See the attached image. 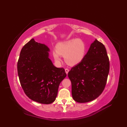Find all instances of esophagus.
Listing matches in <instances>:
<instances>
[{"instance_id":"esophagus-1","label":"esophagus","mask_w":127,"mask_h":127,"mask_svg":"<svg viewBox=\"0 0 127 127\" xmlns=\"http://www.w3.org/2000/svg\"><path fill=\"white\" fill-rule=\"evenodd\" d=\"M65 73L66 74H68V72H69V69H68V68H66L65 69Z\"/></svg>"}]
</instances>
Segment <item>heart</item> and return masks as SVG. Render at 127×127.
<instances>
[{"label":"heart","mask_w":127,"mask_h":127,"mask_svg":"<svg viewBox=\"0 0 127 127\" xmlns=\"http://www.w3.org/2000/svg\"><path fill=\"white\" fill-rule=\"evenodd\" d=\"M86 50V44L84 41L80 38H73L58 43L57 50L53 51V55L57 62H61L63 55L66 63L70 65H76L82 61Z\"/></svg>","instance_id":"obj_1"}]
</instances>
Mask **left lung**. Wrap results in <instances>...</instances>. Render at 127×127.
Returning <instances> with one entry per match:
<instances>
[{
    "mask_svg": "<svg viewBox=\"0 0 127 127\" xmlns=\"http://www.w3.org/2000/svg\"><path fill=\"white\" fill-rule=\"evenodd\" d=\"M109 69L106 48L95 39L82 61L72 67L68 73L72 83L73 100L85 103L98 97L106 86Z\"/></svg>",
    "mask_w": 127,
    "mask_h": 127,
    "instance_id": "left-lung-1",
    "label": "left lung"
}]
</instances>
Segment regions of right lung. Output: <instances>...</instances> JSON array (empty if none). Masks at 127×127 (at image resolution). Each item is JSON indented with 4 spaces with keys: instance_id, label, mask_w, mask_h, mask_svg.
Segmentation results:
<instances>
[{
    "instance_id": "1",
    "label": "right lung",
    "mask_w": 127,
    "mask_h": 127,
    "mask_svg": "<svg viewBox=\"0 0 127 127\" xmlns=\"http://www.w3.org/2000/svg\"><path fill=\"white\" fill-rule=\"evenodd\" d=\"M50 49L33 38L21 51L17 70L21 86L30 99L43 104L55 100L59 86L66 77L63 68H57L49 58Z\"/></svg>"
}]
</instances>
